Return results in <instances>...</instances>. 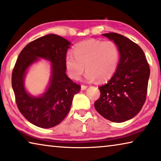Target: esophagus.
Listing matches in <instances>:
<instances>
[{
    "label": "esophagus",
    "mask_w": 161,
    "mask_h": 161,
    "mask_svg": "<svg viewBox=\"0 0 161 161\" xmlns=\"http://www.w3.org/2000/svg\"><path fill=\"white\" fill-rule=\"evenodd\" d=\"M88 86H86V85H81V90H85L87 88Z\"/></svg>",
    "instance_id": "34e87169"
}]
</instances>
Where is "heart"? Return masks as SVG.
Masks as SVG:
<instances>
[{
    "label": "heart",
    "mask_w": 161,
    "mask_h": 161,
    "mask_svg": "<svg viewBox=\"0 0 161 161\" xmlns=\"http://www.w3.org/2000/svg\"><path fill=\"white\" fill-rule=\"evenodd\" d=\"M74 57L67 55L64 64L68 75L78 80L85 69L86 78L88 81H104L115 73L120 59L117 44L113 41L89 39L75 45Z\"/></svg>",
    "instance_id": "heart-1"
}]
</instances>
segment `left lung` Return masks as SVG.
<instances>
[{"label": "left lung", "mask_w": 161, "mask_h": 161, "mask_svg": "<svg viewBox=\"0 0 161 161\" xmlns=\"http://www.w3.org/2000/svg\"><path fill=\"white\" fill-rule=\"evenodd\" d=\"M103 36L117 44L120 58L110 80L99 86L100 97L94 108L106 119L122 123L131 119L142 108L150 69L144 52L136 43L115 32Z\"/></svg>", "instance_id": "obj_1"}]
</instances>
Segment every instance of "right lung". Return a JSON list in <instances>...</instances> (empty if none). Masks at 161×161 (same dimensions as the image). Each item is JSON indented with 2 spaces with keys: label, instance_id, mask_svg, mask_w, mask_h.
Instances as JSON below:
<instances>
[{
  "label": "right lung",
  "instance_id": "add662e5",
  "mask_svg": "<svg viewBox=\"0 0 161 161\" xmlns=\"http://www.w3.org/2000/svg\"><path fill=\"white\" fill-rule=\"evenodd\" d=\"M70 43L57 35L48 34L30 42L22 50L12 71L11 84L19 110L36 126L48 129L64 119L80 86L66 75L64 61ZM38 58L52 62V77L47 92L39 97L25 91L24 79L26 69Z\"/></svg>",
  "mask_w": 161,
  "mask_h": 161
}]
</instances>
